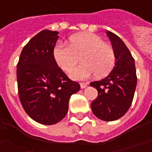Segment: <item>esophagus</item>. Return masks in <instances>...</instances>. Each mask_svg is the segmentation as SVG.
Masks as SVG:
<instances>
[{"mask_svg":"<svg viewBox=\"0 0 152 152\" xmlns=\"http://www.w3.org/2000/svg\"><path fill=\"white\" fill-rule=\"evenodd\" d=\"M80 88L81 89H85L88 86V83H80Z\"/></svg>","mask_w":152,"mask_h":152,"instance_id":"1","label":"esophagus"}]
</instances>
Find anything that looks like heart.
Instances as JSON below:
<instances>
[{
	"mask_svg": "<svg viewBox=\"0 0 152 152\" xmlns=\"http://www.w3.org/2000/svg\"><path fill=\"white\" fill-rule=\"evenodd\" d=\"M53 57L63 71H68L81 58L82 64L70 70L69 76L73 80H86L94 73L98 77L107 76L115 60L112 47L92 33L74 35L70 38V45L57 44Z\"/></svg>",
	"mask_w": 152,
	"mask_h": 152,
	"instance_id": "b5f03b06",
	"label": "heart"
}]
</instances>
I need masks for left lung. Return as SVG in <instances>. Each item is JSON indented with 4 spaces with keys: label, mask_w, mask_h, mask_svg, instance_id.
<instances>
[{
    "label": "left lung",
    "mask_w": 152,
    "mask_h": 152,
    "mask_svg": "<svg viewBox=\"0 0 152 152\" xmlns=\"http://www.w3.org/2000/svg\"><path fill=\"white\" fill-rule=\"evenodd\" d=\"M115 56L113 69L104 79L93 81L90 86L99 95L91 103L93 113L105 121H113L124 115L133 102L137 86L134 59L124 41L112 31H107Z\"/></svg>",
    "instance_id": "8db88e82"
}]
</instances>
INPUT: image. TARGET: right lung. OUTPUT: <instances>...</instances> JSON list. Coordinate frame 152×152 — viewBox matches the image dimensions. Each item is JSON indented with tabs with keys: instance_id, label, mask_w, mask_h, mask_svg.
Returning <instances> with one entry per match:
<instances>
[{
	"instance_id": "obj_1",
	"label": "right lung",
	"mask_w": 152,
	"mask_h": 152,
	"mask_svg": "<svg viewBox=\"0 0 152 152\" xmlns=\"http://www.w3.org/2000/svg\"><path fill=\"white\" fill-rule=\"evenodd\" d=\"M58 31L43 30L22 50L17 64V82L22 106L30 117L42 124L62 121L71 96L80 86L58 66L53 49Z\"/></svg>"
}]
</instances>
